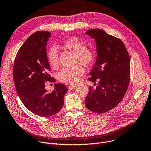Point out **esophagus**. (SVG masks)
Segmentation results:
<instances>
[{
	"label": "esophagus",
	"mask_w": 151,
	"mask_h": 151,
	"mask_svg": "<svg viewBox=\"0 0 151 151\" xmlns=\"http://www.w3.org/2000/svg\"><path fill=\"white\" fill-rule=\"evenodd\" d=\"M76 87V86H75V85H70L68 86V88L70 90H74Z\"/></svg>",
	"instance_id": "1"
}]
</instances>
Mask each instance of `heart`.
<instances>
[{"instance_id":"1","label":"heart","mask_w":151,"mask_h":151,"mask_svg":"<svg viewBox=\"0 0 151 151\" xmlns=\"http://www.w3.org/2000/svg\"><path fill=\"white\" fill-rule=\"evenodd\" d=\"M59 47L75 54V61L84 66L92 65L95 59V54L93 50L87 48L86 44L76 37H69L63 41ZM49 64L55 68L59 64V53L57 48L52 47L47 53ZM84 73V68L80 65L73 68H65L58 74L60 81L67 84H75L78 83L80 77Z\"/></svg>"}]
</instances>
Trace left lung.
<instances>
[{"label": "left lung", "mask_w": 151, "mask_h": 151, "mask_svg": "<svg viewBox=\"0 0 151 151\" xmlns=\"http://www.w3.org/2000/svg\"><path fill=\"white\" fill-rule=\"evenodd\" d=\"M86 35L95 39L97 53L88 79L95 83L98 80L99 84L96 88L90 86L85 104L93 112L105 113L115 107L126 93L130 81L129 55L121 40L102 29H89Z\"/></svg>", "instance_id": "1"}]
</instances>
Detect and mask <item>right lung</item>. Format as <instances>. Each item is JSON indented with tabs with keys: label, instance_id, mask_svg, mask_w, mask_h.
Masks as SVG:
<instances>
[{
	"label": "right lung",
	"instance_id": "add662e5",
	"mask_svg": "<svg viewBox=\"0 0 151 151\" xmlns=\"http://www.w3.org/2000/svg\"><path fill=\"white\" fill-rule=\"evenodd\" d=\"M51 33L39 31L30 36L20 48L13 67V79L16 91L24 105L40 116H52L61 110L64 96L68 88L55 84L49 92L45 81L55 82L48 73L50 67L47 56V43Z\"/></svg>",
	"mask_w": 151,
	"mask_h": 151
}]
</instances>
